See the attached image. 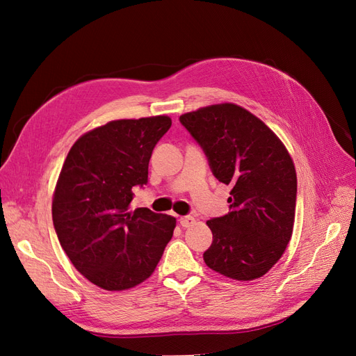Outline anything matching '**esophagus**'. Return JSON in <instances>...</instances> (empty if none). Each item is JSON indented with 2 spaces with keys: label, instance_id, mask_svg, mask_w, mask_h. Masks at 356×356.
<instances>
[{
  "label": "esophagus",
  "instance_id": "obj_1",
  "mask_svg": "<svg viewBox=\"0 0 356 356\" xmlns=\"http://www.w3.org/2000/svg\"><path fill=\"white\" fill-rule=\"evenodd\" d=\"M195 222H196V220H195V217H191V215H186V217L179 218V224L182 225V227H191Z\"/></svg>",
  "mask_w": 356,
  "mask_h": 356
}]
</instances>
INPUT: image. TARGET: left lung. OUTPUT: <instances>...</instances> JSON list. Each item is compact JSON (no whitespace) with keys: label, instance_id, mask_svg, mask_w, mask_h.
I'll return each instance as SVG.
<instances>
[{"label":"left lung","instance_id":"1","mask_svg":"<svg viewBox=\"0 0 356 356\" xmlns=\"http://www.w3.org/2000/svg\"><path fill=\"white\" fill-rule=\"evenodd\" d=\"M203 148L213 177L230 186V212L207 221L212 245L203 260L236 281H254L279 261L296 217L297 175L270 127L236 104H215L179 117Z\"/></svg>","mask_w":356,"mask_h":356}]
</instances>
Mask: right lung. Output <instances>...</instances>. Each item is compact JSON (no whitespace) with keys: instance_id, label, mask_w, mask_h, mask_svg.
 I'll return each instance as SVG.
<instances>
[{"instance_id":"right-lung-1","label":"right lung","mask_w":356,"mask_h":356,"mask_svg":"<svg viewBox=\"0 0 356 356\" xmlns=\"http://www.w3.org/2000/svg\"><path fill=\"white\" fill-rule=\"evenodd\" d=\"M172 124L154 115L113 120L80 136L53 193V225L74 267L92 284L123 291L153 275L177 220L147 208L131 211L134 188Z\"/></svg>"}]
</instances>
